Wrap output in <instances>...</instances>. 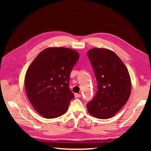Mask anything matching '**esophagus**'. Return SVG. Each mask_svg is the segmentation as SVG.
I'll return each instance as SVG.
<instances>
[{
    "label": "esophagus",
    "mask_w": 151,
    "mask_h": 151,
    "mask_svg": "<svg viewBox=\"0 0 151 151\" xmlns=\"http://www.w3.org/2000/svg\"><path fill=\"white\" fill-rule=\"evenodd\" d=\"M75 97H76V98H81V97H82V95H81V94H75Z\"/></svg>",
    "instance_id": "34e87169"
}]
</instances>
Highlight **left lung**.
<instances>
[{
	"label": "left lung",
	"instance_id": "1",
	"mask_svg": "<svg viewBox=\"0 0 151 151\" xmlns=\"http://www.w3.org/2000/svg\"><path fill=\"white\" fill-rule=\"evenodd\" d=\"M87 55L98 82L96 96L86 105L88 111L97 118H111L124 106L131 95L129 71L121 59L109 49L93 48Z\"/></svg>",
	"mask_w": 151,
	"mask_h": 151
}]
</instances>
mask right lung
<instances>
[{
    "label": "right lung",
    "instance_id": "obj_1",
    "mask_svg": "<svg viewBox=\"0 0 151 151\" xmlns=\"http://www.w3.org/2000/svg\"><path fill=\"white\" fill-rule=\"evenodd\" d=\"M79 57L69 48H47L29 67L24 78L26 93L41 116L55 118L67 112L74 98L69 86L70 74Z\"/></svg>",
    "mask_w": 151,
    "mask_h": 151
}]
</instances>
